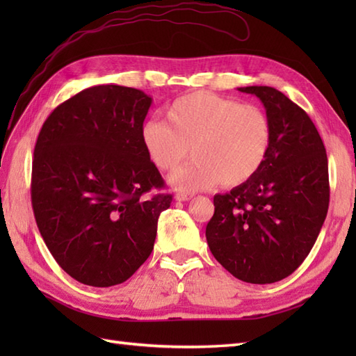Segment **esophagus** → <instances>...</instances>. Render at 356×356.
Segmentation results:
<instances>
[{"instance_id": "1", "label": "esophagus", "mask_w": 356, "mask_h": 356, "mask_svg": "<svg viewBox=\"0 0 356 356\" xmlns=\"http://www.w3.org/2000/svg\"><path fill=\"white\" fill-rule=\"evenodd\" d=\"M193 199V194H188V193H177L176 194V200L179 202H188Z\"/></svg>"}]
</instances>
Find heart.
Wrapping results in <instances>:
<instances>
[{
	"label": "heart",
	"mask_w": 356,
	"mask_h": 356,
	"mask_svg": "<svg viewBox=\"0 0 356 356\" xmlns=\"http://www.w3.org/2000/svg\"><path fill=\"white\" fill-rule=\"evenodd\" d=\"M168 124L148 119L140 142L159 171L172 172L191 154L195 161L171 177L180 190L226 188L252 180L266 163L274 130L268 113L234 97L199 90L166 108Z\"/></svg>",
	"instance_id": "heart-1"
}]
</instances>
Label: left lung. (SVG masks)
Here are the masks:
<instances>
[{"instance_id": "obj_1", "label": "left lung", "mask_w": 356, "mask_h": 356, "mask_svg": "<svg viewBox=\"0 0 356 356\" xmlns=\"http://www.w3.org/2000/svg\"><path fill=\"white\" fill-rule=\"evenodd\" d=\"M238 90L263 102L274 139L252 180L214 195L207 240L234 277L268 284L291 275L318 237L329 208L327 154L307 113L282 92L266 86Z\"/></svg>"}]
</instances>
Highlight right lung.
Wrapping results in <instances>:
<instances>
[{
	"instance_id": "add662e5",
	"label": "right lung",
	"mask_w": 356,
	"mask_h": 356,
	"mask_svg": "<svg viewBox=\"0 0 356 356\" xmlns=\"http://www.w3.org/2000/svg\"><path fill=\"white\" fill-rule=\"evenodd\" d=\"M153 99L142 90L96 86L50 113L32 163L35 220L67 274L95 287L124 283L153 251L172 195L140 142ZM151 189L159 193L146 194Z\"/></svg>"
}]
</instances>
